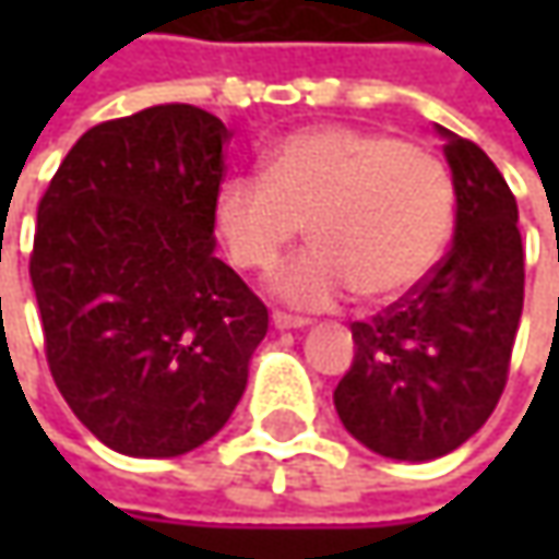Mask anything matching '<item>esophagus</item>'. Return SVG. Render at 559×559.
Instances as JSON below:
<instances>
[{
    "instance_id": "1",
    "label": "esophagus",
    "mask_w": 559,
    "mask_h": 559,
    "mask_svg": "<svg viewBox=\"0 0 559 559\" xmlns=\"http://www.w3.org/2000/svg\"><path fill=\"white\" fill-rule=\"evenodd\" d=\"M273 326H276V330H305L308 320H305V317H292V313L276 311L273 313Z\"/></svg>"
}]
</instances>
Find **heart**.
Wrapping results in <instances>:
<instances>
[{
  "label": "heart",
  "instance_id": "heart-1",
  "mask_svg": "<svg viewBox=\"0 0 559 559\" xmlns=\"http://www.w3.org/2000/svg\"><path fill=\"white\" fill-rule=\"evenodd\" d=\"M308 224L313 246L273 273L286 305L326 311L352 292L389 305L436 270L454 226V183L426 148L357 127L280 142L264 174L226 177L214 226L236 267L270 270Z\"/></svg>",
  "mask_w": 559,
  "mask_h": 559
}]
</instances>
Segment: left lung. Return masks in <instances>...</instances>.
Wrapping results in <instances>:
<instances>
[{
	"mask_svg": "<svg viewBox=\"0 0 559 559\" xmlns=\"http://www.w3.org/2000/svg\"><path fill=\"white\" fill-rule=\"evenodd\" d=\"M439 133L457 195L454 246L417 289L352 323L355 364L333 392L345 429L392 461H436L483 429L523 313L516 199L476 142Z\"/></svg>",
	"mask_w": 559,
	"mask_h": 559,
	"instance_id": "8db88e82",
	"label": "left lung"
}]
</instances>
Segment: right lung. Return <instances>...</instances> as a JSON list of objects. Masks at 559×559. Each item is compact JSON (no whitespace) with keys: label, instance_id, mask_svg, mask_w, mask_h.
Listing matches in <instances>:
<instances>
[{"label":"right lung","instance_id":"right-lung-1","mask_svg":"<svg viewBox=\"0 0 559 559\" xmlns=\"http://www.w3.org/2000/svg\"><path fill=\"white\" fill-rule=\"evenodd\" d=\"M229 130L155 105L86 130L36 207L31 280L74 417L118 454L180 457L246 392L267 308L214 258Z\"/></svg>","mask_w":559,"mask_h":559}]
</instances>
